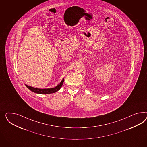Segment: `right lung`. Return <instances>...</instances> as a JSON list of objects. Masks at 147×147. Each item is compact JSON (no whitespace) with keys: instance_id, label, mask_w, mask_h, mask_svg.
Wrapping results in <instances>:
<instances>
[{"instance_id":"1","label":"right lung","mask_w":147,"mask_h":147,"mask_svg":"<svg viewBox=\"0 0 147 147\" xmlns=\"http://www.w3.org/2000/svg\"><path fill=\"white\" fill-rule=\"evenodd\" d=\"M63 81L64 79L62 80V81L60 82L58 86H57L56 87L52 88H47V89H40V88H36L32 87L31 86H28L27 84H25L26 86L28 88L29 90H30L31 91L37 93V94H52V93H55L57 91H58L60 90V89L62 87L63 84Z\"/></svg>"}]
</instances>
